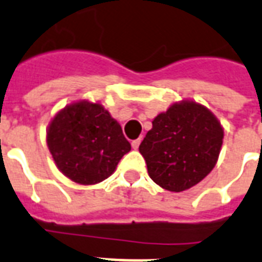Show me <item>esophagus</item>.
Here are the masks:
<instances>
[{
    "label": "esophagus",
    "mask_w": 262,
    "mask_h": 262,
    "mask_svg": "<svg viewBox=\"0 0 262 262\" xmlns=\"http://www.w3.org/2000/svg\"><path fill=\"white\" fill-rule=\"evenodd\" d=\"M140 143H141V139L133 140V141H132V147H133V149H137V148L140 147Z\"/></svg>",
    "instance_id": "1"
}]
</instances>
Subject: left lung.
<instances>
[{"mask_svg": "<svg viewBox=\"0 0 262 262\" xmlns=\"http://www.w3.org/2000/svg\"><path fill=\"white\" fill-rule=\"evenodd\" d=\"M223 136V127L207 107L183 100L152 121L139 149L154 182L166 190L182 191L215 167Z\"/></svg>", "mask_w": 262, "mask_h": 262, "instance_id": "left-lung-1", "label": "left lung"}]
</instances>
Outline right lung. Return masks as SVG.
<instances>
[{
  "label": "right lung",
  "instance_id": "obj_1",
  "mask_svg": "<svg viewBox=\"0 0 262 262\" xmlns=\"http://www.w3.org/2000/svg\"><path fill=\"white\" fill-rule=\"evenodd\" d=\"M47 147L59 171L81 185L108 178L130 151L121 125L102 104L87 100L55 115L47 129Z\"/></svg>",
  "mask_w": 262,
  "mask_h": 262
}]
</instances>
